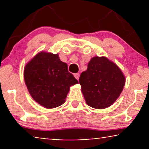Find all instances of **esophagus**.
I'll return each mask as SVG.
<instances>
[{
	"label": "esophagus",
	"instance_id": "obj_1",
	"mask_svg": "<svg viewBox=\"0 0 149 149\" xmlns=\"http://www.w3.org/2000/svg\"><path fill=\"white\" fill-rule=\"evenodd\" d=\"M74 76L75 78H76L77 80H78V79H79V76H80V74H79V73H76V74H74Z\"/></svg>",
	"mask_w": 149,
	"mask_h": 149
}]
</instances>
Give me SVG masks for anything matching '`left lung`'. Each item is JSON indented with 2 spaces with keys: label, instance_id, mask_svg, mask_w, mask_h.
Returning <instances> with one entry per match:
<instances>
[{
  "label": "left lung",
  "instance_id": "1",
  "mask_svg": "<svg viewBox=\"0 0 149 149\" xmlns=\"http://www.w3.org/2000/svg\"><path fill=\"white\" fill-rule=\"evenodd\" d=\"M125 82L120 68L105 57L91 58L87 70L79 77L86 103L97 109L113 104L121 94Z\"/></svg>",
  "mask_w": 149,
  "mask_h": 149
}]
</instances>
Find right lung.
<instances>
[{"label":"right lung","instance_id":"right-lung-1","mask_svg":"<svg viewBox=\"0 0 149 149\" xmlns=\"http://www.w3.org/2000/svg\"><path fill=\"white\" fill-rule=\"evenodd\" d=\"M24 80L33 99L47 109L65 102L71 85L78 83L58 54L40 52L26 64Z\"/></svg>","mask_w":149,"mask_h":149}]
</instances>
